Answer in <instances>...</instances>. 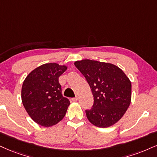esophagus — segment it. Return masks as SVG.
I'll return each instance as SVG.
<instances>
[{
    "mask_svg": "<svg viewBox=\"0 0 157 157\" xmlns=\"http://www.w3.org/2000/svg\"><path fill=\"white\" fill-rule=\"evenodd\" d=\"M73 100V101H74V102H75V101H77V100H78V96H76V97H75V98H72V99H71Z\"/></svg>",
    "mask_w": 157,
    "mask_h": 157,
    "instance_id": "esophagus-1",
    "label": "esophagus"
}]
</instances>
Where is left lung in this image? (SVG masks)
I'll use <instances>...</instances> for the list:
<instances>
[{"label": "left lung", "instance_id": "left-lung-1", "mask_svg": "<svg viewBox=\"0 0 157 157\" xmlns=\"http://www.w3.org/2000/svg\"><path fill=\"white\" fill-rule=\"evenodd\" d=\"M84 75L94 97V104L86 115L98 127H111L127 111L131 102L132 85L121 69L111 63L91 59L74 63Z\"/></svg>", "mask_w": 157, "mask_h": 157}]
</instances>
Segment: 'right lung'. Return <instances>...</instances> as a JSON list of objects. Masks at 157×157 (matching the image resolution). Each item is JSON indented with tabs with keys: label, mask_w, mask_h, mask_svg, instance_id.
I'll return each instance as SVG.
<instances>
[{
	"label": "right lung",
	"mask_w": 157,
	"mask_h": 157,
	"mask_svg": "<svg viewBox=\"0 0 157 157\" xmlns=\"http://www.w3.org/2000/svg\"><path fill=\"white\" fill-rule=\"evenodd\" d=\"M65 65L46 63L29 73L23 82L22 102L28 115L43 127H51L65 117L70 103L62 94L59 77Z\"/></svg>",
	"instance_id": "1"
}]
</instances>
